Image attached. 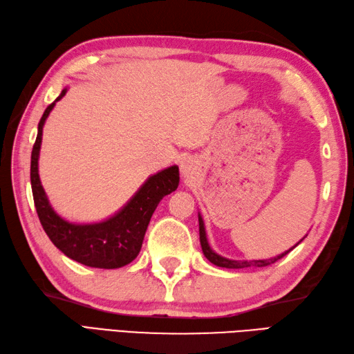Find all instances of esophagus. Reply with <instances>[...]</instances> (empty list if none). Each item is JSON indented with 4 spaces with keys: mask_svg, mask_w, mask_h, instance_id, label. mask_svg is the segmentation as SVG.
Segmentation results:
<instances>
[{
    "mask_svg": "<svg viewBox=\"0 0 354 354\" xmlns=\"http://www.w3.org/2000/svg\"><path fill=\"white\" fill-rule=\"evenodd\" d=\"M180 171H182V174H183V176L191 174V165L187 163V162L182 163V168H180Z\"/></svg>",
    "mask_w": 354,
    "mask_h": 354,
    "instance_id": "1",
    "label": "esophagus"
}]
</instances>
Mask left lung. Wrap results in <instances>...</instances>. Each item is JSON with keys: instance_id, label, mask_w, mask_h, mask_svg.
I'll return each instance as SVG.
<instances>
[{"instance_id": "left-lung-1", "label": "left lung", "mask_w": 354, "mask_h": 354, "mask_svg": "<svg viewBox=\"0 0 354 354\" xmlns=\"http://www.w3.org/2000/svg\"><path fill=\"white\" fill-rule=\"evenodd\" d=\"M198 223H200V243H201L203 253H204V256L207 257L209 262H212V263L216 265V266H221V268L238 270V268H248V266H259V268H261V266H268V265H271L274 262H277L279 259L286 256L289 251L295 247L294 245L292 248H289L288 251H285V253H281L277 257H272V259H261V261H232V259H225L223 256L216 254L215 251L210 248L209 242H207V236H206V229H204V221H203L201 215H198Z\"/></svg>"}]
</instances>
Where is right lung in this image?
Returning a JSON list of instances; mask_svg holds the SVG:
<instances>
[{"label": "right lung", "mask_w": 354, "mask_h": 354, "mask_svg": "<svg viewBox=\"0 0 354 354\" xmlns=\"http://www.w3.org/2000/svg\"><path fill=\"white\" fill-rule=\"evenodd\" d=\"M66 91V88L62 91L56 101L45 109L37 125V138L33 151H31L30 180L39 221L54 245L73 261L92 266V268H121V266L135 261L139 254L147 227L150 224L157 204L165 195L177 189L180 182L178 167L172 165V167L148 177L131 200L120 212H116L113 216L104 219V221L74 224L59 216L51 207L41 185L37 162L42 144L44 124L57 101L65 97Z\"/></svg>", "instance_id": "1"}]
</instances>
